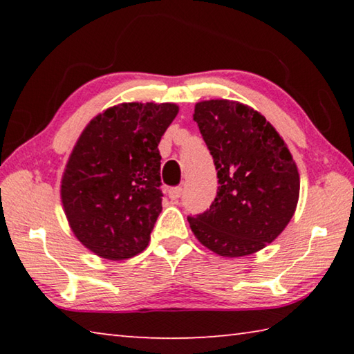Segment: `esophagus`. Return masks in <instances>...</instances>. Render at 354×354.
<instances>
[{"instance_id":"esophagus-1","label":"esophagus","mask_w":354,"mask_h":354,"mask_svg":"<svg viewBox=\"0 0 354 354\" xmlns=\"http://www.w3.org/2000/svg\"><path fill=\"white\" fill-rule=\"evenodd\" d=\"M183 195V187H173L169 190V196L171 200H178Z\"/></svg>"}]
</instances>
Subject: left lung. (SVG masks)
I'll use <instances>...</instances> for the list:
<instances>
[{
    "label": "left lung",
    "mask_w": 354,
    "mask_h": 354,
    "mask_svg": "<svg viewBox=\"0 0 354 354\" xmlns=\"http://www.w3.org/2000/svg\"><path fill=\"white\" fill-rule=\"evenodd\" d=\"M194 120L220 185L209 211L187 218L192 232L218 256L253 254L272 243L295 214V160L272 123L239 101H200Z\"/></svg>",
    "instance_id": "obj_1"
}]
</instances>
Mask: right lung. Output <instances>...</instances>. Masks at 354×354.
<instances>
[{
    "instance_id": "obj_1",
    "label": "right lung",
    "mask_w": 354,
    "mask_h": 354,
    "mask_svg": "<svg viewBox=\"0 0 354 354\" xmlns=\"http://www.w3.org/2000/svg\"><path fill=\"white\" fill-rule=\"evenodd\" d=\"M175 103H120L91 120L68 156L61 201L70 230L103 259L124 261L148 247L162 211L159 142Z\"/></svg>"
}]
</instances>
